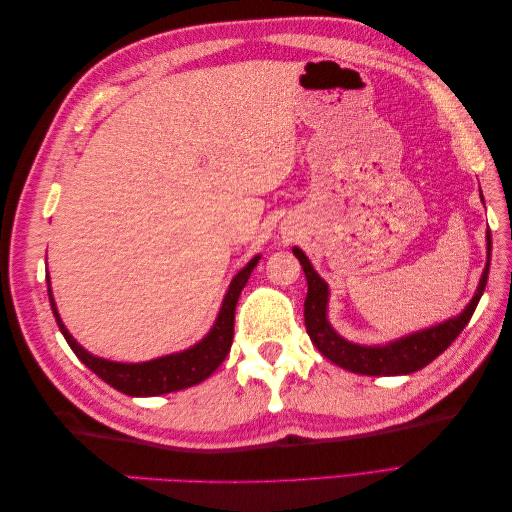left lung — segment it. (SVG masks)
Wrapping results in <instances>:
<instances>
[{
	"label": "left lung",
	"instance_id": "left-lung-1",
	"mask_svg": "<svg viewBox=\"0 0 512 512\" xmlns=\"http://www.w3.org/2000/svg\"><path fill=\"white\" fill-rule=\"evenodd\" d=\"M292 252L299 258L307 277L305 327L309 337H312L314 346L335 365L354 371V374H365V376H404V374H412V371L423 369L433 359H438V356L455 342L457 335L466 329V324L470 322L480 297H483L487 277H489V260H487V267L483 271V277H480L474 299L457 318H451L438 324V327H431L427 331L399 339V342L389 346H359V344L346 342V339H342L331 329V324L327 320V297H329L327 284L320 280V275L312 269L307 256L299 250V247H294ZM487 254L491 256L489 232H487Z\"/></svg>",
	"mask_w": 512,
	"mask_h": 512
}]
</instances>
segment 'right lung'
<instances>
[{"label":"right lung","instance_id":"right-lung-1","mask_svg":"<svg viewBox=\"0 0 512 512\" xmlns=\"http://www.w3.org/2000/svg\"><path fill=\"white\" fill-rule=\"evenodd\" d=\"M258 258L260 256L247 262V267L241 269L235 275V280L230 282L226 299L220 309V316H218V320H215L211 333L203 339V342L185 352L162 356V359L149 361V363H136V365L113 363V361L98 359V356L83 350L79 344L74 342V337L68 333L64 322H61L51 288H49L53 316L57 320L59 331L64 333L68 346L72 348V352L79 356V359L91 371H94L96 376H100L106 384H111L113 389L126 393V395H132V397H153V395L181 391V389H188V386H194L198 382L207 380L228 356L230 346H232V333H235L237 301L241 297V290L245 288L247 280H250ZM46 282H49V275H46Z\"/></svg>","mask_w":512,"mask_h":512}]
</instances>
